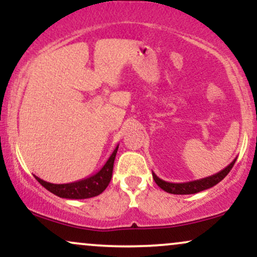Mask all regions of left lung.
<instances>
[{
  "instance_id": "left-lung-1",
  "label": "left lung",
  "mask_w": 257,
  "mask_h": 257,
  "mask_svg": "<svg viewBox=\"0 0 257 257\" xmlns=\"http://www.w3.org/2000/svg\"><path fill=\"white\" fill-rule=\"evenodd\" d=\"M237 158H234L231 162V164H228L225 169H222L221 172L214 174V175L208 176V178L194 180V181H188V182H180V184H174V182H168L164 181V180L159 179L155 173H152L153 180L156 181L159 187L162 190H164L168 193L172 194H193L198 193L200 191L208 190V188L213 187L216 184H219L221 180L225 179V176L231 172L232 167L234 166Z\"/></svg>"
}]
</instances>
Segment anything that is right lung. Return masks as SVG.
Instances as JSON below:
<instances>
[{
  "mask_svg": "<svg viewBox=\"0 0 257 257\" xmlns=\"http://www.w3.org/2000/svg\"><path fill=\"white\" fill-rule=\"evenodd\" d=\"M117 150L118 145L111 153L106 163L102 166L99 172H96L94 175L88 176V178L78 180L75 182H69V184H51L44 180L40 179L38 176L34 175L35 179L43 186L44 188L52 192L55 196L60 197V198L67 199H85L91 198V197L99 196L105 191L110 184L112 178V170H113V162L116 158Z\"/></svg>",
  "mask_w": 257,
  "mask_h": 257,
  "instance_id": "obj_1",
  "label": "right lung"
}]
</instances>
